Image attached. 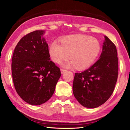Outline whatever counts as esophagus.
<instances>
[{
    "instance_id": "1",
    "label": "esophagus",
    "mask_w": 130,
    "mask_h": 130,
    "mask_svg": "<svg viewBox=\"0 0 130 130\" xmlns=\"http://www.w3.org/2000/svg\"><path fill=\"white\" fill-rule=\"evenodd\" d=\"M65 71H67V70H66V69H61V74L65 72Z\"/></svg>"
}]
</instances>
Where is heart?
I'll return each mask as SVG.
<instances>
[{
	"label": "heart",
	"instance_id": "obj_1",
	"mask_svg": "<svg viewBox=\"0 0 130 130\" xmlns=\"http://www.w3.org/2000/svg\"><path fill=\"white\" fill-rule=\"evenodd\" d=\"M61 45L56 41L50 46L49 53L52 60L59 63L68 57L70 60L63 65L75 67L82 70L89 68L94 62L100 53L101 46L95 37L85 35L68 36L60 40Z\"/></svg>",
	"mask_w": 130,
	"mask_h": 130
}]
</instances>
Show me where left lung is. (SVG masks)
I'll use <instances>...</instances> for the list:
<instances>
[{
    "label": "left lung",
    "instance_id": "left-lung-1",
    "mask_svg": "<svg viewBox=\"0 0 130 130\" xmlns=\"http://www.w3.org/2000/svg\"><path fill=\"white\" fill-rule=\"evenodd\" d=\"M118 71L116 47L105 36L99 60L83 72L75 73L73 84L74 96L83 106L89 108L101 106L113 92Z\"/></svg>",
    "mask_w": 130,
    "mask_h": 130
}]
</instances>
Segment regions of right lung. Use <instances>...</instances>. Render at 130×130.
<instances>
[{
  "mask_svg": "<svg viewBox=\"0 0 130 130\" xmlns=\"http://www.w3.org/2000/svg\"><path fill=\"white\" fill-rule=\"evenodd\" d=\"M43 31H35L21 38L14 50L12 73L18 94L27 103L40 105L53 95L61 76L60 68L50 58Z\"/></svg>",
  "mask_w": 130,
  "mask_h": 130,
  "instance_id": "add662e5",
  "label": "right lung"
}]
</instances>
